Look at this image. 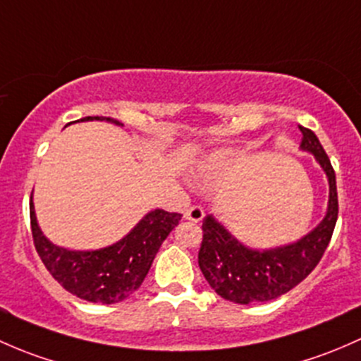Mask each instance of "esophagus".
I'll return each instance as SVG.
<instances>
[{
    "instance_id": "obj_1",
    "label": "esophagus",
    "mask_w": 361,
    "mask_h": 361,
    "mask_svg": "<svg viewBox=\"0 0 361 361\" xmlns=\"http://www.w3.org/2000/svg\"><path fill=\"white\" fill-rule=\"evenodd\" d=\"M203 217H205V212H203V208L198 207V205L188 208V212H185V219H188V221L200 222Z\"/></svg>"
}]
</instances>
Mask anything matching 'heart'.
<instances>
[{
	"label": "heart",
	"instance_id": "obj_1",
	"mask_svg": "<svg viewBox=\"0 0 361 361\" xmlns=\"http://www.w3.org/2000/svg\"><path fill=\"white\" fill-rule=\"evenodd\" d=\"M221 165H222V161L219 158H215V159H212V161H208L207 165H205V176L207 177H214L215 173H217L219 170H221Z\"/></svg>",
	"mask_w": 361,
	"mask_h": 361
}]
</instances>
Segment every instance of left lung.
I'll list each match as a JSON object with an SVG mask.
<instances>
[{
    "instance_id": "8db88e82",
    "label": "left lung",
    "mask_w": 361,
    "mask_h": 361,
    "mask_svg": "<svg viewBox=\"0 0 361 361\" xmlns=\"http://www.w3.org/2000/svg\"><path fill=\"white\" fill-rule=\"evenodd\" d=\"M302 132L300 149L311 153L329 180V205L322 222L293 243L274 248H252L233 236L217 219H203V241L198 264L212 288L226 300L255 304L276 299L299 285L325 254L337 222L336 172L318 137L310 128Z\"/></svg>"
}]
</instances>
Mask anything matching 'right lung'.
<instances>
[{"label":"right lung","mask_w":361,"mask_h":361,"mask_svg":"<svg viewBox=\"0 0 361 361\" xmlns=\"http://www.w3.org/2000/svg\"><path fill=\"white\" fill-rule=\"evenodd\" d=\"M94 120H106L123 126L113 118H81V121ZM29 212L36 252L51 276L73 295L100 304L120 302L142 285L159 247L182 217L180 214L156 208L144 215L128 235L109 247L97 250H69L57 247L43 235L36 219L32 192Z\"/></svg>","instance_id":"right-lung-1"}]
</instances>
